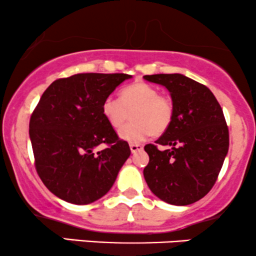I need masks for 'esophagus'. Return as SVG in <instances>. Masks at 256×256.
Segmentation results:
<instances>
[{
  "label": "esophagus",
  "instance_id": "esophagus-1",
  "mask_svg": "<svg viewBox=\"0 0 256 256\" xmlns=\"http://www.w3.org/2000/svg\"><path fill=\"white\" fill-rule=\"evenodd\" d=\"M130 149L132 152H137L143 150V146L142 144H134V143H131Z\"/></svg>",
  "mask_w": 256,
  "mask_h": 256
}]
</instances>
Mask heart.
<instances>
[{"mask_svg":"<svg viewBox=\"0 0 256 256\" xmlns=\"http://www.w3.org/2000/svg\"><path fill=\"white\" fill-rule=\"evenodd\" d=\"M102 113L114 130L131 119V124L119 131L122 140L130 143L144 140L149 134H162L171 125L173 104L167 96L158 95L156 88L144 82L132 83L120 91V100L108 96L102 104Z\"/></svg>","mask_w":256,"mask_h":256,"instance_id":"1","label":"heart"}]
</instances>
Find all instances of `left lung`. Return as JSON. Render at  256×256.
I'll use <instances>...</instances> for the list:
<instances>
[{
    "mask_svg": "<svg viewBox=\"0 0 256 256\" xmlns=\"http://www.w3.org/2000/svg\"><path fill=\"white\" fill-rule=\"evenodd\" d=\"M146 80L165 86L173 119L164 134L146 144L144 179L155 196L170 204L186 206L210 192L228 150V128L213 92L179 73L152 74ZM158 145L169 149L160 151Z\"/></svg>",
    "mask_w": 256,
    "mask_h": 256,
    "instance_id": "8db88e82",
    "label": "left lung"
}]
</instances>
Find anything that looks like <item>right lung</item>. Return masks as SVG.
<instances>
[{"label":"right lung","mask_w":256,"mask_h":256,"mask_svg":"<svg viewBox=\"0 0 256 256\" xmlns=\"http://www.w3.org/2000/svg\"><path fill=\"white\" fill-rule=\"evenodd\" d=\"M124 73H79L52 82L30 119V140L40 178L73 204H89L110 190L130 156L128 142L108 124L102 104ZM100 144L108 148L96 152Z\"/></svg>","instance_id":"obj_1"}]
</instances>
